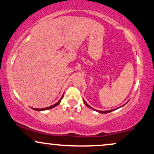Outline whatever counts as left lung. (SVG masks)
I'll use <instances>...</instances> for the list:
<instances>
[{
  "label": "left lung",
  "mask_w": 154,
  "mask_h": 154,
  "mask_svg": "<svg viewBox=\"0 0 154 154\" xmlns=\"http://www.w3.org/2000/svg\"><path fill=\"white\" fill-rule=\"evenodd\" d=\"M83 101H84V103H85V104L86 106H87L88 107H89V108H91V109H93V110H95V111H96L97 112H99V113H101V114H107V113H109V112H111V111H114V110H116V109H119V108H120V107H122L123 106H120V107H118V108H116V109H112V110H108V111H98V110H95V109H93V108H92L91 106H90L89 105H88V104L86 103L85 101V100L83 99ZM127 103H128V102H127ZM125 103V104H126Z\"/></svg>",
  "instance_id": "left-lung-1"
}]
</instances>
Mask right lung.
Here are the masks:
<instances>
[{
	"instance_id": "add662e5",
	"label": "right lung",
	"mask_w": 154,
	"mask_h": 154,
	"mask_svg": "<svg viewBox=\"0 0 154 154\" xmlns=\"http://www.w3.org/2000/svg\"><path fill=\"white\" fill-rule=\"evenodd\" d=\"M63 95H62V96H61V98H60V100H59V101H58V102H57V103H55V104H54V105L51 106H49V107H46V108H43V109H35V108H32V109H34V110H35V111H45V110H48V109H53V108L56 107V106H58V105H59V104L60 103V102H61V99H62V98H63Z\"/></svg>"
}]
</instances>
